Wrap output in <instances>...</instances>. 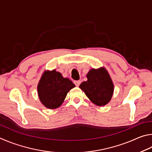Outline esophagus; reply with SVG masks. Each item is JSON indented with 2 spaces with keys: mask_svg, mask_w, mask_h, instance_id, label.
<instances>
[{
  "mask_svg": "<svg viewBox=\"0 0 152 152\" xmlns=\"http://www.w3.org/2000/svg\"><path fill=\"white\" fill-rule=\"evenodd\" d=\"M74 83L77 87H79V85L81 84V81H75L74 82Z\"/></svg>",
  "mask_w": 152,
  "mask_h": 152,
  "instance_id": "obj_1",
  "label": "esophagus"
}]
</instances>
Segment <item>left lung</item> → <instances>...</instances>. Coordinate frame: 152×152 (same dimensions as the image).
<instances>
[{"instance_id": "obj_1", "label": "left lung", "mask_w": 152, "mask_h": 152, "mask_svg": "<svg viewBox=\"0 0 152 152\" xmlns=\"http://www.w3.org/2000/svg\"><path fill=\"white\" fill-rule=\"evenodd\" d=\"M87 81L79 86L86 96L95 105L99 107L110 102L114 91V85L104 66L91 69L87 74Z\"/></svg>"}]
</instances>
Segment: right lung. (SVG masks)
Returning a JSON list of instances; mask_svg holds the SVG:
<instances>
[{
  "label": "right lung",
  "mask_w": 152,
  "mask_h": 152,
  "mask_svg": "<svg viewBox=\"0 0 152 152\" xmlns=\"http://www.w3.org/2000/svg\"><path fill=\"white\" fill-rule=\"evenodd\" d=\"M75 87L68 78L53 69L43 72L37 86L40 102L45 107L54 110L60 107L67 93Z\"/></svg>",
  "instance_id": "add662e5"
}]
</instances>
